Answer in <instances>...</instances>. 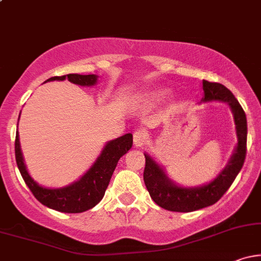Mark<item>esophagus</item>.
I'll return each mask as SVG.
<instances>
[{
	"instance_id": "esophagus-1",
	"label": "esophagus",
	"mask_w": 261,
	"mask_h": 261,
	"mask_svg": "<svg viewBox=\"0 0 261 261\" xmlns=\"http://www.w3.org/2000/svg\"><path fill=\"white\" fill-rule=\"evenodd\" d=\"M147 140V135H146L145 131L137 130L134 133V145L135 146H142L143 143Z\"/></svg>"
}]
</instances>
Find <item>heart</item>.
I'll return each instance as SVG.
<instances>
[{
    "label": "heart",
    "mask_w": 261,
    "mask_h": 261,
    "mask_svg": "<svg viewBox=\"0 0 261 261\" xmlns=\"http://www.w3.org/2000/svg\"><path fill=\"white\" fill-rule=\"evenodd\" d=\"M164 92H151L148 94L145 95L146 100H154V99H160L161 97H163Z\"/></svg>",
    "instance_id": "obj_1"
}]
</instances>
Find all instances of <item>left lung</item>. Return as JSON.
I'll return each instance as SVG.
<instances>
[{"mask_svg":"<svg viewBox=\"0 0 261 261\" xmlns=\"http://www.w3.org/2000/svg\"><path fill=\"white\" fill-rule=\"evenodd\" d=\"M202 101L221 100L228 103L233 113L238 143L229 163L217 178L199 188H182L173 182L155 162L145 154L146 166L143 180L152 200L168 211L191 212L214 205L228 190L241 172L247 154V118L243 108L228 88L216 82L202 81Z\"/></svg>","mask_w":261,"mask_h":261,"instance_id":"obj_1","label":"left lung"}]
</instances>
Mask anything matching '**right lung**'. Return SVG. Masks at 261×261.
<instances>
[{
	"label": "right lung",
	"instance_id": "1",
	"mask_svg": "<svg viewBox=\"0 0 261 261\" xmlns=\"http://www.w3.org/2000/svg\"><path fill=\"white\" fill-rule=\"evenodd\" d=\"M97 79L98 76L95 74L70 73L66 76L51 77L47 81L68 80L70 82L79 86H94L97 83ZM131 147H133V135L131 134H126L118 139L109 141L104 146L103 151L97 158V161L94 162V164L80 180L65 188L47 189L38 185V182L33 180L32 176L27 172L22 151H20L18 131L16 134V141H14V152H16L18 169L22 174V178L24 179L25 184L31 189L33 195L39 202L47 207L60 212H66V214L85 212L87 210L94 207L103 199L108 185H109L110 178L116 168V164Z\"/></svg>",
	"mask_w": 261,
	"mask_h": 261
}]
</instances>
